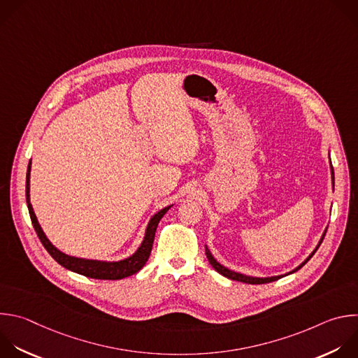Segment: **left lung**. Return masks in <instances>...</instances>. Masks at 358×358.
I'll list each match as a JSON object with an SVG mask.
<instances>
[{"instance_id":"left-lung-1","label":"left lung","mask_w":358,"mask_h":358,"mask_svg":"<svg viewBox=\"0 0 358 358\" xmlns=\"http://www.w3.org/2000/svg\"><path fill=\"white\" fill-rule=\"evenodd\" d=\"M329 159H330V157H329ZM330 176H331V188H333V191H334V171H333V167H331V160H330ZM326 229H327V227H326ZM326 229H324V231H323V234H322V237H320L319 243L316 245L315 250H313L298 267H295L294 270H291V271H288V273H285V274H280V275H271V277H252V275H246V274H242V273H236V271H233V270H229L227 267H224V266H222L219 262H216V259L212 256V253H210V250L208 249L206 245H205V255H206V257H208L209 264H210L219 274H222L223 277H226V278H229V280L241 281V282H246V284H267V282L277 281L278 278H282V277H285V275H289V274L298 271L301 267H303V266L310 260V257L315 255V252L319 249L320 243L323 242V237H324V234H326Z\"/></svg>"}]
</instances>
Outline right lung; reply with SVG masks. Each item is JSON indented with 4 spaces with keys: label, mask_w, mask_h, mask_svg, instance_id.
<instances>
[{
    "label": "right lung",
    "mask_w": 358,
    "mask_h": 358,
    "mask_svg": "<svg viewBox=\"0 0 358 358\" xmlns=\"http://www.w3.org/2000/svg\"><path fill=\"white\" fill-rule=\"evenodd\" d=\"M31 169H32V162H29L28 164V171H27V203H28V209H29V215H31V220L32 224L36 230V234L41 239L42 245L45 246V249L48 250V253L64 268L85 275L88 278H95V280H122L127 278L129 275L136 274L148 262L152 248H153V242H155V234L157 230V224L160 222V219L164 216V213L174 205H169L164 206L163 209H160L159 212H156L145 230V236L143 241L139 245V248L136 249V252L134 255H131L129 257H125L122 260H115V262H106V260H94V259H81V257H76V256H70L63 253L62 250H59L49 239L48 236L45 234L42 226L38 222V217L35 215V210L32 208L31 203Z\"/></svg>",
    "instance_id": "add662e5"
}]
</instances>
